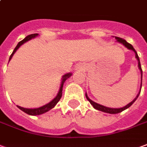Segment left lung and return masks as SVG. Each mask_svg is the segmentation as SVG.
Instances as JSON below:
<instances>
[{
	"label": "left lung",
	"instance_id": "left-lung-1",
	"mask_svg": "<svg viewBox=\"0 0 147 147\" xmlns=\"http://www.w3.org/2000/svg\"><path fill=\"white\" fill-rule=\"evenodd\" d=\"M115 38L117 39V41H118V42H120V43L123 44L125 46H126V48L129 49H131V50H133L134 52L135 53V57H136L138 61V68H139V69H140V71H141V78H142V70L141 64H140V60H139V57H138V55L136 50L134 49V47L132 46V45H130L129 43H128L126 40H124V39H122V38H121V37H115ZM141 87H142V84H141ZM139 94H140V92L138 93V94L137 95V97L134 99L131 102H129L128 105H126V106H124V107H122V108H118V109H115V108H109V107H106V106H102V105H99V104L94 102H93L92 100H90V99L89 98L86 94V97L87 100L90 102L91 105L94 106V108H95L96 110H100V111H102V112H105V113H109V114H118V113L122 112V111H123V110H126L127 108H129V106H131V105H132V104L136 101V99L138 98V97L139 96Z\"/></svg>",
	"mask_w": 147,
	"mask_h": 147
}]
</instances>
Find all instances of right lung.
Masks as SVG:
<instances>
[{
	"label": "right lung",
	"instance_id": "right-lung-1",
	"mask_svg": "<svg viewBox=\"0 0 147 147\" xmlns=\"http://www.w3.org/2000/svg\"><path fill=\"white\" fill-rule=\"evenodd\" d=\"M37 35H38L37 33L30 34V35H29V36H27L25 38H24L22 41H20V42L18 44V45L16 46V48L14 49L13 52L12 53V54L10 55L9 61L10 59L12 58V57H13V55L14 54V53L18 50V48L21 46V45L24 44V43L26 42V41H29L30 39H32V38H34L35 37H37ZM70 76H71V74H65V75L63 76V79H62V82H61V84L60 90H59L58 94H57V95L56 96V98L53 99V100H52L50 102H49L48 104H46V105H45V106H41V107H39V108H36V109H26V108H23V107H21V106H18V107L20 109V110H21L22 111H24L25 113H26V114H29V115H34V116H35V115H40V114H44V113L47 112V111H49V110H51V109H53L54 106H56L57 103L59 102V100H60L61 98V96H62V88H63L64 82H65V80L67 79V78H69Z\"/></svg>",
	"mask_w": 147,
	"mask_h": 147
}]
</instances>
